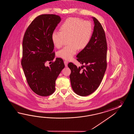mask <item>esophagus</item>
<instances>
[{
    "instance_id": "34e87169",
    "label": "esophagus",
    "mask_w": 134,
    "mask_h": 134,
    "mask_svg": "<svg viewBox=\"0 0 134 134\" xmlns=\"http://www.w3.org/2000/svg\"><path fill=\"white\" fill-rule=\"evenodd\" d=\"M64 64H65V65L66 66H68V62L67 61H64Z\"/></svg>"
}]
</instances>
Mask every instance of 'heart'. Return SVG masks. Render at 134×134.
I'll list each match as a JSON object with an SVG mask.
<instances>
[{
	"instance_id": "b5f03b06",
	"label": "heart",
	"mask_w": 134,
	"mask_h": 134,
	"mask_svg": "<svg viewBox=\"0 0 134 134\" xmlns=\"http://www.w3.org/2000/svg\"><path fill=\"white\" fill-rule=\"evenodd\" d=\"M60 31H54L52 34V42L59 48L68 39V46L59 50L58 57L65 60H71L78 49L82 50L88 45L92 34V26L88 21L79 18L67 19L60 26Z\"/></svg>"
}]
</instances>
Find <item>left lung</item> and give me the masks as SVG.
<instances>
[{"instance_id": "8db88e82", "label": "left lung", "mask_w": 134, "mask_h": 134, "mask_svg": "<svg viewBox=\"0 0 134 134\" xmlns=\"http://www.w3.org/2000/svg\"><path fill=\"white\" fill-rule=\"evenodd\" d=\"M94 23L93 32L87 47L77 55V60L82 65L77 68L69 63L71 70V87L76 94L86 96L92 93L100 86L107 68V46L105 34L100 22L92 17ZM83 69L82 70V69Z\"/></svg>"}]
</instances>
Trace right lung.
<instances>
[{"label":"right lung","instance_id":"1","mask_svg":"<svg viewBox=\"0 0 134 134\" xmlns=\"http://www.w3.org/2000/svg\"><path fill=\"white\" fill-rule=\"evenodd\" d=\"M60 21L61 18L57 15L38 16L29 26L23 39V70L30 88L41 96L54 93L55 80L65 68L60 58H57L50 66H45L47 61L52 62L54 59L52 34Z\"/></svg>","mask_w":134,"mask_h":134}]
</instances>
